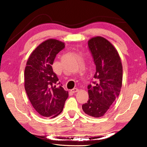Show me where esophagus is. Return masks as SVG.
Segmentation results:
<instances>
[{
  "mask_svg": "<svg viewBox=\"0 0 147 147\" xmlns=\"http://www.w3.org/2000/svg\"><path fill=\"white\" fill-rule=\"evenodd\" d=\"M78 91V89L77 88H73V89H71L72 93H76V92H77Z\"/></svg>",
  "mask_w": 147,
  "mask_h": 147,
  "instance_id": "obj_1",
  "label": "esophagus"
}]
</instances>
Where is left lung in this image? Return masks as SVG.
<instances>
[{
	"label": "left lung",
	"mask_w": 147,
	"mask_h": 147,
	"mask_svg": "<svg viewBox=\"0 0 147 147\" xmlns=\"http://www.w3.org/2000/svg\"><path fill=\"white\" fill-rule=\"evenodd\" d=\"M88 47L96 72L94 85L88 86L89 99L82 105L83 111L93 117H100L118 97L123 82V66L118 52L110 42L100 36L88 41Z\"/></svg>",
	"instance_id": "1"
}]
</instances>
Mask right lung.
I'll use <instances>...</instances> for the list:
<instances>
[{
	"label": "right lung",
	"instance_id": "add662e5",
	"mask_svg": "<svg viewBox=\"0 0 147 147\" xmlns=\"http://www.w3.org/2000/svg\"><path fill=\"white\" fill-rule=\"evenodd\" d=\"M65 48V43L54 39L41 43L29 56L24 70V88L32 106L39 115L54 118L63 111L68 91L58 83L52 65Z\"/></svg>",
	"mask_w": 147,
	"mask_h": 147
}]
</instances>
